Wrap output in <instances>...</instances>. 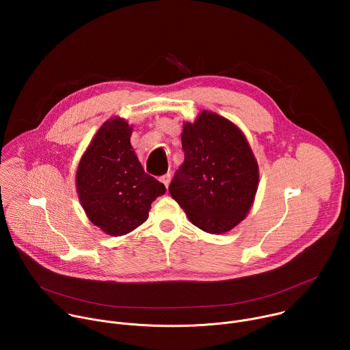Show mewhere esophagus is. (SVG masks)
I'll return each instance as SVG.
<instances>
[{
  "label": "esophagus",
  "instance_id": "esophagus-1",
  "mask_svg": "<svg viewBox=\"0 0 350 350\" xmlns=\"http://www.w3.org/2000/svg\"><path fill=\"white\" fill-rule=\"evenodd\" d=\"M170 180H172V176L167 173V174H163L162 177H161V181L166 185V187H169V184H170Z\"/></svg>",
  "mask_w": 350,
  "mask_h": 350
}]
</instances>
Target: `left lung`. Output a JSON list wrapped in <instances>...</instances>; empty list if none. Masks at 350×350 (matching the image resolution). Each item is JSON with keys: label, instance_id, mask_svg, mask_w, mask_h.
I'll return each instance as SVG.
<instances>
[{"label": "left lung", "instance_id": "obj_1", "mask_svg": "<svg viewBox=\"0 0 350 350\" xmlns=\"http://www.w3.org/2000/svg\"><path fill=\"white\" fill-rule=\"evenodd\" d=\"M184 163L169 192L189 221L221 234L242 221L251 209L259 167L242 131L230 120L204 111L183 127Z\"/></svg>", "mask_w": 350, "mask_h": 350}]
</instances>
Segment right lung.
I'll return each instance as SVG.
<instances>
[{
	"label": "right lung",
	"mask_w": 350,
	"mask_h": 350,
	"mask_svg": "<svg viewBox=\"0 0 350 350\" xmlns=\"http://www.w3.org/2000/svg\"><path fill=\"white\" fill-rule=\"evenodd\" d=\"M133 129L124 119L103 124L84 152L76 173L83 209L92 224L120 237L148 219L166 187L144 172L130 144Z\"/></svg>",
	"instance_id": "1"
}]
</instances>
